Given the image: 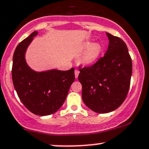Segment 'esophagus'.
Here are the masks:
<instances>
[{"mask_svg": "<svg viewBox=\"0 0 149 149\" xmlns=\"http://www.w3.org/2000/svg\"><path fill=\"white\" fill-rule=\"evenodd\" d=\"M79 73H80V71L79 70H77V69L75 70V77H76V79H77V78H78Z\"/></svg>", "mask_w": 149, "mask_h": 149, "instance_id": "esophagus-1", "label": "esophagus"}]
</instances>
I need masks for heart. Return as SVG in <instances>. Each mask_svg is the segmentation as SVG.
Segmentation results:
<instances>
[{
	"label": "heart",
	"instance_id": "1",
	"mask_svg": "<svg viewBox=\"0 0 149 149\" xmlns=\"http://www.w3.org/2000/svg\"><path fill=\"white\" fill-rule=\"evenodd\" d=\"M84 47L88 48L86 51L81 57V62L84 65H89L94 63L99 58L102 51V47L98 43L91 44L90 41H87L84 43Z\"/></svg>",
	"mask_w": 149,
	"mask_h": 149
}]
</instances>
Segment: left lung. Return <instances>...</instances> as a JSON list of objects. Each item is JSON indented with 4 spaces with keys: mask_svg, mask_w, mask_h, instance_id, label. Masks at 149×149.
<instances>
[{
    "mask_svg": "<svg viewBox=\"0 0 149 149\" xmlns=\"http://www.w3.org/2000/svg\"><path fill=\"white\" fill-rule=\"evenodd\" d=\"M109 44L104 56L95 64L79 69L82 99L98 113L111 112L126 99L132 74L127 46L120 38L106 33Z\"/></svg>",
    "mask_w": 149,
    "mask_h": 149,
    "instance_id": "1",
    "label": "left lung"
}]
</instances>
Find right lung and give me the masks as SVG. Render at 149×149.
Listing matches in <instances>:
<instances>
[{
	"instance_id": "add662e5",
	"label": "right lung",
	"mask_w": 149,
	"mask_h": 149,
	"mask_svg": "<svg viewBox=\"0 0 149 149\" xmlns=\"http://www.w3.org/2000/svg\"><path fill=\"white\" fill-rule=\"evenodd\" d=\"M38 33L34 31L17 46L13 57L12 79L23 105L33 113L43 116L54 113L61 107L75 81V74L73 68L41 72L30 68L26 52Z\"/></svg>"
}]
</instances>
